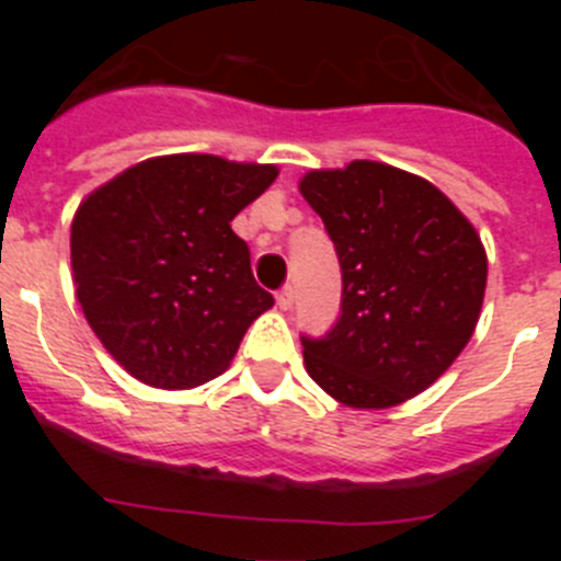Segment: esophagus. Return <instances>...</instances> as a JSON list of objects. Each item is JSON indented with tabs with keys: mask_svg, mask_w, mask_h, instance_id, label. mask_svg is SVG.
<instances>
[{
	"mask_svg": "<svg viewBox=\"0 0 561 561\" xmlns=\"http://www.w3.org/2000/svg\"><path fill=\"white\" fill-rule=\"evenodd\" d=\"M277 306L284 311H289L295 306V291H291V286H284V289L277 291Z\"/></svg>",
	"mask_w": 561,
	"mask_h": 561,
	"instance_id": "esophagus-1",
	"label": "esophagus"
}]
</instances>
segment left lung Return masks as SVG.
Returning <instances> with one entry per match:
<instances>
[{
  "mask_svg": "<svg viewBox=\"0 0 561 561\" xmlns=\"http://www.w3.org/2000/svg\"><path fill=\"white\" fill-rule=\"evenodd\" d=\"M300 193L342 270L340 320L323 340L304 336L306 370L345 408H396L472 340L489 272L483 241L433 182L385 162L309 171Z\"/></svg>",
  "mask_w": 561,
  "mask_h": 561,
  "instance_id": "8db88e82",
  "label": "left lung"
}]
</instances>
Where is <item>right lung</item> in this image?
I'll use <instances>...</instances> for the list:
<instances>
[{
  "instance_id": "obj_1",
  "label": "right lung",
  "mask_w": 561,
  "mask_h": 561,
  "mask_svg": "<svg viewBox=\"0 0 561 561\" xmlns=\"http://www.w3.org/2000/svg\"><path fill=\"white\" fill-rule=\"evenodd\" d=\"M275 176V165L168 153L81 202L69 236L78 304L134 379L162 390L205 385L275 306L230 227Z\"/></svg>"
}]
</instances>
